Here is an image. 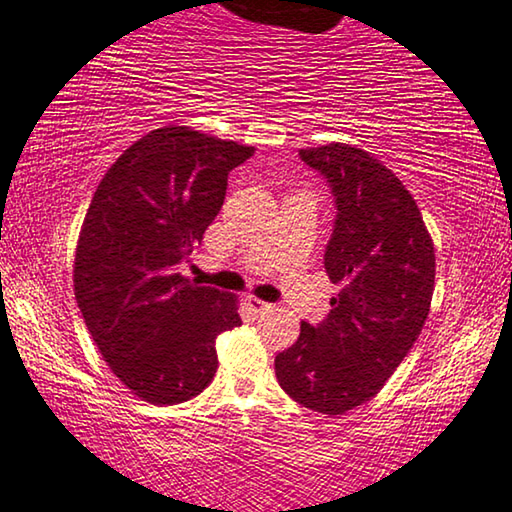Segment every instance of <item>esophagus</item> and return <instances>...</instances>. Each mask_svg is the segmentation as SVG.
<instances>
[{
    "label": "esophagus",
    "instance_id": "obj_1",
    "mask_svg": "<svg viewBox=\"0 0 512 512\" xmlns=\"http://www.w3.org/2000/svg\"><path fill=\"white\" fill-rule=\"evenodd\" d=\"M247 304H249V309L254 311V313H261V311L270 309V304L263 302V300H258V297H254V295H247Z\"/></svg>",
    "mask_w": 512,
    "mask_h": 512
}]
</instances>
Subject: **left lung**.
<instances>
[{
  "label": "left lung",
  "mask_w": 512,
  "mask_h": 512,
  "mask_svg": "<svg viewBox=\"0 0 512 512\" xmlns=\"http://www.w3.org/2000/svg\"><path fill=\"white\" fill-rule=\"evenodd\" d=\"M336 203L325 270L341 293L320 322L274 359L281 389L320 414H343L384 387L430 313L435 247L421 210L391 169L352 144L302 148Z\"/></svg>",
  "instance_id": "1"
}]
</instances>
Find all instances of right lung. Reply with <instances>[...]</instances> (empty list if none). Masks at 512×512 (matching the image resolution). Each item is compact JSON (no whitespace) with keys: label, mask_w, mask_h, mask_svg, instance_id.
Listing matches in <instances>:
<instances>
[{"label":"right lung","mask_w":512,"mask_h":512,"mask_svg":"<svg viewBox=\"0 0 512 512\" xmlns=\"http://www.w3.org/2000/svg\"><path fill=\"white\" fill-rule=\"evenodd\" d=\"M251 155L254 146L164 125L125 148L86 210L75 300L102 359L146 403L199 396L217 373V336L242 325L238 295L199 286L178 263Z\"/></svg>","instance_id":"1"}]
</instances>
